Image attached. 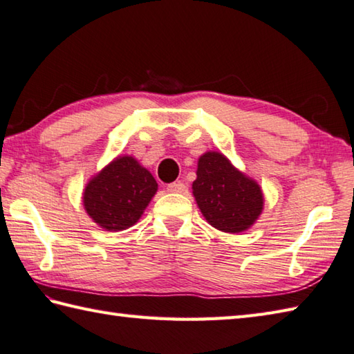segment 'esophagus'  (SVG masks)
<instances>
[{"label":"esophagus","mask_w":354,"mask_h":354,"mask_svg":"<svg viewBox=\"0 0 354 354\" xmlns=\"http://www.w3.org/2000/svg\"><path fill=\"white\" fill-rule=\"evenodd\" d=\"M167 190L170 193H185L187 192V187L183 183H171L167 185Z\"/></svg>","instance_id":"esophagus-1"}]
</instances>
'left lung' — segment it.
Instances as JSON below:
<instances>
[{"label":"left lung","mask_w":354,"mask_h":354,"mask_svg":"<svg viewBox=\"0 0 354 354\" xmlns=\"http://www.w3.org/2000/svg\"><path fill=\"white\" fill-rule=\"evenodd\" d=\"M192 189L205 221L216 230L230 234L250 230L265 205L259 183L216 150L199 156Z\"/></svg>","instance_id":"8db88e82"}]
</instances>
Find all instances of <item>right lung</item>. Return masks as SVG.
Returning <instances> with one entry per match:
<instances>
[{
	"mask_svg": "<svg viewBox=\"0 0 354 354\" xmlns=\"http://www.w3.org/2000/svg\"><path fill=\"white\" fill-rule=\"evenodd\" d=\"M158 184L137 158L122 155L97 171L85 185L84 208L106 231H123L140 221Z\"/></svg>",
	"mask_w": 354,
	"mask_h": 354,
	"instance_id": "add662e5",
	"label": "right lung"
}]
</instances>
